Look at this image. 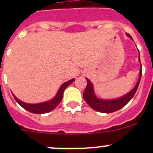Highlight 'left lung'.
<instances>
[{
  "label": "left lung",
  "instance_id": "obj_1",
  "mask_svg": "<svg viewBox=\"0 0 153 153\" xmlns=\"http://www.w3.org/2000/svg\"><path fill=\"white\" fill-rule=\"evenodd\" d=\"M126 35L129 36V38L132 39V36L129 33H126ZM139 60L140 61V57H139ZM141 76L142 65L141 70L140 71V77H139L137 83H136L134 88L132 89L129 93L126 94L125 96L119 99H116V100H101V99L97 98L96 97L95 93H94L93 84L87 78H86V81H87V85H86V87L84 90V93H83V99L85 100L86 103L88 104L90 107L93 108L94 110H97V111L100 112V113H113V112L117 111L123 107L124 106H126L132 100V97H134L139 84H140Z\"/></svg>",
  "mask_w": 153,
  "mask_h": 153
}]
</instances>
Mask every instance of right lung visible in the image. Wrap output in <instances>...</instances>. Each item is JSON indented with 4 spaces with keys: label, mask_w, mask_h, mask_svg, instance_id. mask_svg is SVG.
<instances>
[{
    "label": "right lung",
    "mask_w": 153,
    "mask_h": 153,
    "mask_svg": "<svg viewBox=\"0 0 153 153\" xmlns=\"http://www.w3.org/2000/svg\"><path fill=\"white\" fill-rule=\"evenodd\" d=\"M74 80V79H70V80L67 81L66 83H63L61 85V86L60 87L59 90H58L56 95L50 101H47V102H41V103H36V104H30V103H26V102H24L22 101H21L20 100L17 98L14 95L13 97L15 99V100L18 102V104L20 106H22L24 109H25L27 111L30 112V113H36V114H43V113H49V112L52 111L53 109H54L56 106H58V104L60 103V101L62 100L63 99V91L67 86L72 83L73 81Z\"/></svg>",
    "instance_id": "obj_1"
}]
</instances>
